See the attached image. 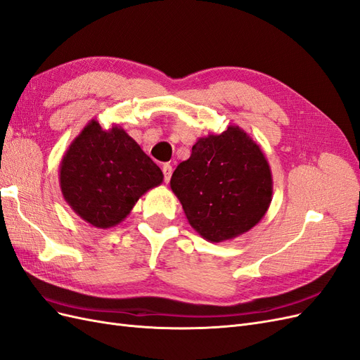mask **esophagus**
<instances>
[{"mask_svg": "<svg viewBox=\"0 0 360 360\" xmlns=\"http://www.w3.org/2000/svg\"><path fill=\"white\" fill-rule=\"evenodd\" d=\"M162 171H163V180H165V183H169L171 176H172V167L169 165V163H165V165L162 167Z\"/></svg>", "mask_w": 360, "mask_h": 360, "instance_id": "obj_1", "label": "esophagus"}]
</instances>
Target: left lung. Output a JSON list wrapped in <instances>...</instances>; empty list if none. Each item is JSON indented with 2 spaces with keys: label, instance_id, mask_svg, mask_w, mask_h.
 Here are the masks:
<instances>
[{
  "label": "left lung",
  "instance_id": "obj_1",
  "mask_svg": "<svg viewBox=\"0 0 360 360\" xmlns=\"http://www.w3.org/2000/svg\"><path fill=\"white\" fill-rule=\"evenodd\" d=\"M169 184L191 226L212 243L231 240L255 226L274 193L263 150L238 126L198 138Z\"/></svg>",
  "mask_w": 360,
  "mask_h": 360
}]
</instances>
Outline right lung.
Segmentation results:
<instances>
[{"label": "right lung", "instance_id": "add662e5", "mask_svg": "<svg viewBox=\"0 0 360 360\" xmlns=\"http://www.w3.org/2000/svg\"><path fill=\"white\" fill-rule=\"evenodd\" d=\"M163 181V174L130 138L112 126L91 120L60 163V188L70 209L96 228L124 221L136 201Z\"/></svg>", "mask_w": 360, "mask_h": 360}]
</instances>
